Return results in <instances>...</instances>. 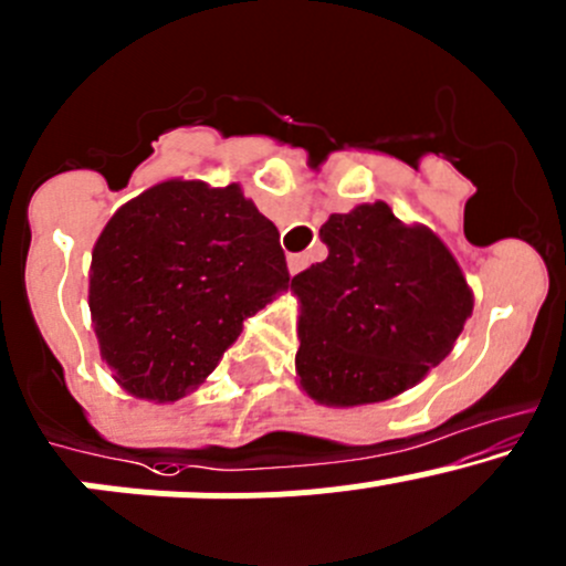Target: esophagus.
<instances>
[{
  "label": "esophagus",
  "mask_w": 566,
  "mask_h": 566,
  "mask_svg": "<svg viewBox=\"0 0 566 566\" xmlns=\"http://www.w3.org/2000/svg\"><path fill=\"white\" fill-rule=\"evenodd\" d=\"M306 265H308V254H290V258H287V268H290V273H293V276H295V273H301Z\"/></svg>",
  "instance_id": "1"
}]
</instances>
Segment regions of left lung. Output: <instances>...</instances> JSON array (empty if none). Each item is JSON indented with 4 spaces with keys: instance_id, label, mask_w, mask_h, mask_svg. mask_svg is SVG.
<instances>
[{
    "instance_id": "1",
    "label": "left lung",
    "mask_w": 566,
    "mask_h": 566,
    "mask_svg": "<svg viewBox=\"0 0 566 566\" xmlns=\"http://www.w3.org/2000/svg\"><path fill=\"white\" fill-rule=\"evenodd\" d=\"M323 263L293 279L298 295L295 374L325 407H363L415 388L472 317L474 295L453 252L388 203L331 213Z\"/></svg>"
}]
</instances>
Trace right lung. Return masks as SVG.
Masks as SVG:
<instances>
[{"instance_id":"right-lung-1","label":"right lung","mask_w":566,"mask_h":566,"mask_svg":"<svg viewBox=\"0 0 566 566\" xmlns=\"http://www.w3.org/2000/svg\"><path fill=\"white\" fill-rule=\"evenodd\" d=\"M290 287L279 230L238 184H154L92 252L99 355L129 396L178 401L217 368L243 319Z\"/></svg>"}]
</instances>
